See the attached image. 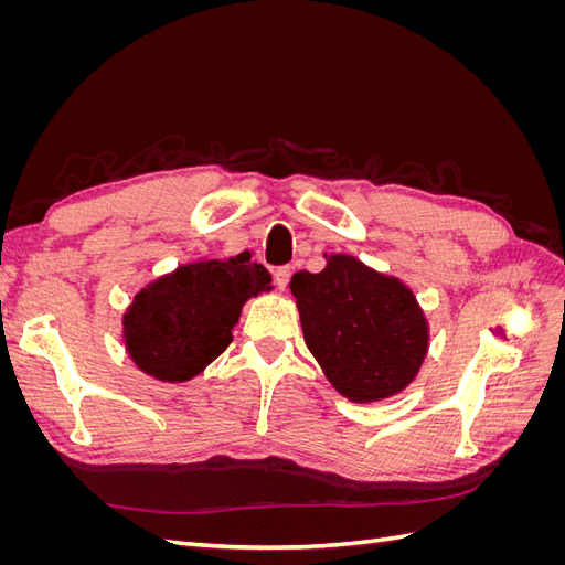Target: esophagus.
I'll list each match as a JSON object with an SVG mask.
<instances>
[{
	"mask_svg": "<svg viewBox=\"0 0 565 565\" xmlns=\"http://www.w3.org/2000/svg\"><path fill=\"white\" fill-rule=\"evenodd\" d=\"M289 278H292V268L289 266H280V268H276V273H273V280H276L278 289H285Z\"/></svg>",
	"mask_w": 565,
	"mask_h": 565,
	"instance_id": "1",
	"label": "esophagus"
}]
</instances>
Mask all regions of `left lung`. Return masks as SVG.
<instances>
[{"label":"left lung","instance_id":"obj_1","mask_svg":"<svg viewBox=\"0 0 565 565\" xmlns=\"http://www.w3.org/2000/svg\"><path fill=\"white\" fill-rule=\"evenodd\" d=\"M320 273L299 270L303 341L328 382L351 403H377L405 391L429 353V320L413 289L351 254H324Z\"/></svg>","mask_w":565,"mask_h":565}]
</instances>
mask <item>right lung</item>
Here are the masks:
<instances>
[{
	"mask_svg": "<svg viewBox=\"0 0 565 565\" xmlns=\"http://www.w3.org/2000/svg\"><path fill=\"white\" fill-rule=\"evenodd\" d=\"M270 289V273L247 252L183 264L134 297L122 316L125 349L152 380H193L228 349L245 301Z\"/></svg>",
	"mask_w": 565,
	"mask_h": 565,
	"instance_id": "1",
	"label": "right lung"
}]
</instances>
